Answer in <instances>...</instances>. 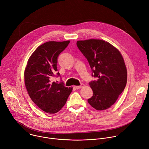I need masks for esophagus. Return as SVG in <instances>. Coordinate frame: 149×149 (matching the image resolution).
<instances>
[{
  "mask_svg": "<svg viewBox=\"0 0 149 149\" xmlns=\"http://www.w3.org/2000/svg\"><path fill=\"white\" fill-rule=\"evenodd\" d=\"M83 86H84V84H81L80 86H76V88H77V89H79V88H81L83 87Z\"/></svg>",
  "mask_w": 149,
  "mask_h": 149,
  "instance_id": "esophagus-1",
  "label": "esophagus"
}]
</instances>
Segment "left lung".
<instances>
[{
  "label": "left lung",
  "instance_id": "8db88e82",
  "mask_svg": "<svg viewBox=\"0 0 149 149\" xmlns=\"http://www.w3.org/2000/svg\"><path fill=\"white\" fill-rule=\"evenodd\" d=\"M77 46L86 57L96 80L89 83L93 95L88 103L97 110L110 107L126 87L127 69L120 52L100 39L78 40Z\"/></svg>",
  "mask_w": 149,
  "mask_h": 149
}]
</instances>
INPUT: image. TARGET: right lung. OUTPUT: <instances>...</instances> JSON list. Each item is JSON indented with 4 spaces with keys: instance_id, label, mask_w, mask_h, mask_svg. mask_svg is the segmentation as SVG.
<instances>
[{
    "instance_id": "right-lung-1",
    "label": "right lung",
    "mask_w": 149,
    "mask_h": 149,
    "mask_svg": "<svg viewBox=\"0 0 149 149\" xmlns=\"http://www.w3.org/2000/svg\"><path fill=\"white\" fill-rule=\"evenodd\" d=\"M69 43L70 40L50 41L40 45L30 56L24 70V84L30 97L49 114L62 109L73 90V87L52 81L57 71V57Z\"/></svg>"
}]
</instances>
